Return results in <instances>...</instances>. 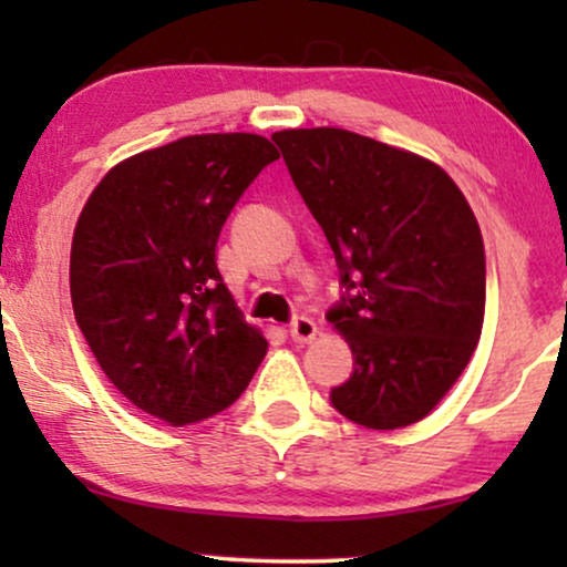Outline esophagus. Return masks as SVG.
I'll use <instances>...</instances> for the list:
<instances>
[{
	"mask_svg": "<svg viewBox=\"0 0 567 567\" xmlns=\"http://www.w3.org/2000/svg\"><path fill=\"white\" fill-rule=\"evenodd\" d=\"M317 333H320V328H317L315 320H309V317H296L290 324V338L296 343H309L315 341Z\"/></svg>",
	"mask_w": 567,
	"mask_h": 567,
	"instance_id": "esophagus-1",
	"label": "esophagus"
}]
</instances>
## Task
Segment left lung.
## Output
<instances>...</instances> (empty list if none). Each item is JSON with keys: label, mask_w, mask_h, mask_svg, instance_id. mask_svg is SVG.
<instances>
[{"label": "left lung", "mask_w": 567, "mask_h": 567, "mask_svg": "<svg viewBox=\"0 0 567 567\" xmlns=\"http://www.w3.org/2000/svg\"><path fill=\"white\" fill-rule=\"evenodd\" d=\"M336 252L347 298L330 322L354 373L330 392L365 429L426 419L470 365L485 317V247L432 159L341 127L271 135Z\"/></svg>", "instance_id": "left-lung-1"}]
</instances>
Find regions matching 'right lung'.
<instances>
[{
  "label": "right lung",
  "mask_w": 567,
  "mask_h": 567,
  "mask_svg": "<svg viewBox=\"0 0 567 567\" xmlns=\"http://www.w3.org/2000/svg\"><path fill=\"white\" fill-rule=\"evenodd\" d=\"M275 159L256 133L186 135L114 165L76 220V324L106 379L171 426L229 408L269 349L224 285L216 245Z\"/></svg>",
  "instance_id": "1"
}]
</instances>
